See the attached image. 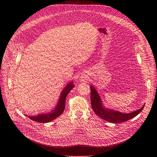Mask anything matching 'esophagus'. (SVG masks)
Listing matches in <instances>:
<instances>
[{
    "instance_id": "esophagus-1",
    "label": "esophagus",
    "mask_w": 157,
    "mask_h": 157,
    "mask_svg": "<svg viewBox=\"0 0 157 157\" xmlns=\"http://www.w3.org/2000/svg\"><path fill=\"white\" fill-rule=\"evenodd\" d=\"M81 78H84V77H81Z\"/></svg>"
}]
</instances>
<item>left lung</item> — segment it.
I'll return each instance as SVG.
<instances>
[{
  "mask_svg": "<svg viewBox=\"0 0 157 157\" xmlns=\"http://www.w3.org/2000/svg\"><path fill=\"white\" fill-rule=\"evenodd\" d=\"M90 86L91 90V95H91V104L94 113L98 117L108 122L118 123L127 121L136 117L142 111L144 107V104L141 108L129 113H123L118 111L107 108L103 104L101 98L94 86L92 85H90Z\"/></svg>",
  "mask_w": 157,
  "mask_h": 157,
  "instance_id": "left-lung-1",
  "label": "left lung"
}]
</instances>
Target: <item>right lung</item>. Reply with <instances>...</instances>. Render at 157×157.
<instances>
[{"instance_id": "1", "label": "right lung", "mask_w": 157, "mask_h": 157, "mask_svg": "<svg viewBox=\"0 0 157 157\" xmlns=\"http://www.w3.org/2000/svg\"><path fill=\"white\" fill-rule=\"evenodd\" d=\"M74 87V85L73 81L70 82L67 85L65 86L62 91L59 97V100H58L57 104L55 108L48 113H40L35 116H29L26 115L30 120L35 121L39 123H48L53 121L58 117L61 115L64 109H65V98L69 93L71 92V90Z\"/></svg>"}]
</instances>
